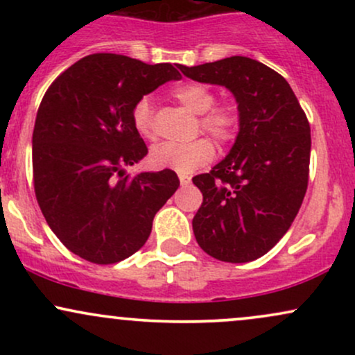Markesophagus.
<instances>
[{"label":"esophagus","instance_id":"1","mask_svg":"<svg viewBox=\"0 0 355 355\" xmlns=\"http://www.w3.org/2000/svg\"><path fill=\"white\" fill-rule=\"evenodd\" d=\"M178 180H180L182 187H187V185H190L191 178L189 177V175H178Z\"/></svg>","mask_w":355,"mask_h":355}]
</instances>
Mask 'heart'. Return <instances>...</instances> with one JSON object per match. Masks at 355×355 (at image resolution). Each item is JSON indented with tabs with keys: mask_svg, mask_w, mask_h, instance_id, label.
Masks as SVG:
<instances>
[{
	"mask_svg": "<svg viewBox=\"0 0 355 355\" xmlns=\"http://www.w3.org/2000/svg\"><path fill=\"white\" fill-rule=\"evenodd\" d=\"M173 96L185 108L198 116V123L205 133L227 144L237 133V112L229 105H215V93L203 83H183L173 88ZM133 126L141 137L153 135V105L148 96H144L133 105ZM215 155L214 145L207 138L190 141V144H160L150 150V164L155 168L173 170L182 175L195 172L200 166L210 164Z\"/></svg>",
	"mask_w": 355,
	"mask_h": 355,
	"instance_id": "obj_1",
	"label": "heart"
}]
</instances>
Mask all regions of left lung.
Segmentation results:
<instances>
[{"label":"left lung","instance_id":"left-lung-1","mask_svg":"<svg viewBox=\"0 0 355 355\" xmlns=\"http://www.w3.org/2000/svg\"><path fill=\"white\" fill-rule=\"evenodd\" d=\"M180 71L230 89L239 133L229 155L193 177L203 195L193 234L203 252L230 263L266 255L291 229L305 197L311 126L282 75L247 56H230Z\"/></svg>","mask_w":355,"mask_h":355}]
</instances>
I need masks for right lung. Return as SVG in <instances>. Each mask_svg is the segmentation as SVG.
Listing matches in <instances>:
<instances>
[{
    "label": "right lung",
    "instance_id": "1",
    "mask_svg": "<svg viewBox=\"0 0 355 355\" xmlns=\"http://www.w3.org/2000/svg\"><path fill=\"white\" fill-rule=\"evenodd\" d=\"M180 78L170 63L95 53L44 93L33 130L36 200L53 234L81 259L107 266L140 250L180 185L173 170L125 172L148 153L133 105Z\"/></svg>",
    "mask_w": 355,
    "mask_h": 355
}]
</instances>
